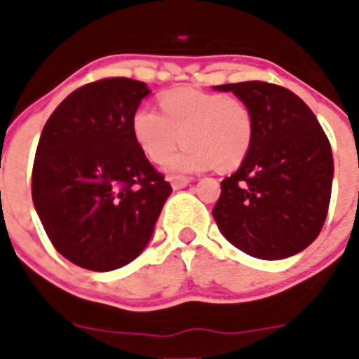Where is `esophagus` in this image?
<instances>
[{"label":"esophagus","instance_id":"obj_1","mask_svg":"<svg viewBox=\"0 0 359 359\" xmlns=\"http://www.w3.org/2000/svg\"><path fill=\"white\" fill-rule=\"evenodd\" d=\"M170 182H172L173 189H182V187H186L187 184L191 182V179L189 177H182V175H172L170 177Z\"/></svg>","mask_w":359,"mask_h":359}]
</instances>
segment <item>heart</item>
Returning <instances> with one entry per match:
<instances>
[{"mask_svg":"<svg viewBox=\"0 0 359 359\" xmlns=\"http://www.w3.org/2000/svg\"><path fill=\"white\" fill-rule=\"evenodd\" d=\"M161 112L139 107L132 114V135L151 161H166L172 172L234 170L252 149L255 118L245 100L196 88H175L159 95Z\"/></svg>","mask_w":359,"mask_h":359,"instance_id":"heart-1","label":"heart"}]
</instances>
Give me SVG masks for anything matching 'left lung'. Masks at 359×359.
Listing matches in <instances>:
<instances>
[{"label":"left lung","instance_id":"left-lung-1","mask_svg":"<svg viewBox=\"0 0 359 359\" xmlns=\"http://www.w3.org/2000/svg\"><path fill=\"white\" fill-rule=\"evenodd\" d=\"M245 100L255 118L252 149L220 182L212 213L229 243L248 255L280 260L309 247L328 213L332 147L300 97L266 81L213 86Z\"/></svg>","mask_w":359,"mask_h":359}]
</instances>
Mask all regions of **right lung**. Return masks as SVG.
<instances>
[{
  "instance_id": "obj_1",
  "label": "right lung",
  "mask_w": 359,
  "mask_h": 359,
  "mask_svg": "<svg viewBox=\"0 0 359 359\" xmlns=\"http://www.w3.org/2000/svg\"><path fill=\"white\" fill-rule=\"evenodd\" d=\"M151 90L106 78L74 90L39 137L32 203L57 252L106 273L142 253L172 186L132 135V114Z\"/></svg>"
}]
</instances>
